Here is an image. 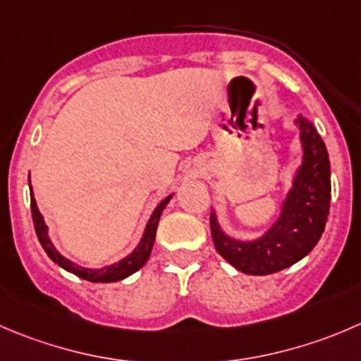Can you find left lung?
I'll list each match as a JSON object with an SVG mask.
<instances>
[{
    "mask_svg": "<svg viewBox=\"0 0 361 361\" xmlns=\"http://www.w3.org/2000/svg\"><path fill=\"white\" fill-rule=\"evenodd\" d=\"M303 164L275 226L255 241H238L222 233L215 213L209 227L216 252L247 275H269L305 257L317 245L330 213V159L312 121L300 116Z\"/></svg>",
    "mask_w": 361,
    "mask_h": 361,
    "instance_id": "left-lung-1",
    "label": "left lung"
}]
</instances>
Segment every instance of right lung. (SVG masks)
I'll return each mask as SVG.
<instances>
[{
  "label": "right lung",
  "instance_id": "add662e5",
  "mask_svg": "<svg viewBox=\"0 0 361 361\" xmlns=\"http://www.w3.org/2000/svg\"><path fill=\"white\" fill-rule=\"evenodd\" d=\"M30 194H31V216H33V224H35V231H37L38 241H40V245L44 247V250L47 252L49 257H51L56 264L61 266L63 269H66V271H70V274L77 275V277L90 282L123 281V279H127L128 275L135 274L139 268H142V266L146 264L149 254H152L153 243H155V234H157V227H159L160 215H162L164 208H166V204L171 201V197H173V195H169V197H166L159 206H157L153 215L149 216V222L148 226H146L145 234H142L141 243L137 245V248H135L128 257L121 259L120 262H114V264L111 266H106V268L90 269V268H82V266L79 264H73L70 259H65L58 250H56L54 245L51 243V240H49L47 236V226H45L44 222V216H42L40 212H38L37 202H35V197H33V190H30Z\"/></svg>",
  "mask_w": 361,
  "mask_h": 361
}]
</instances>
